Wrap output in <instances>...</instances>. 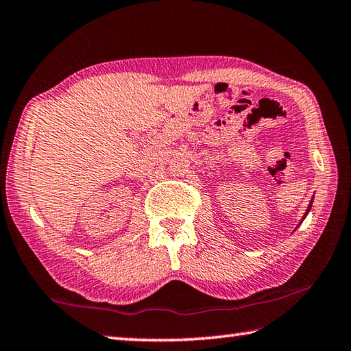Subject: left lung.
Wrapping results in <instances>:
<instances>
[{"instance_id": "left-lung-1", "label": "left lung", "mask_w": 351, "mask_h": 351, "mask_svg": "<svg viewBox=\"0 0 351 351\" xmlns=\"http://www.w3.org/2000/svg\"><path fill=\"white\" fill-rule=\"evenodd\" d=\"M311 206H313V201H311V203H310V204H308V209H306V212H305V215H304V218H302V219H305V217L308 215V212H310V210H311Z\"/></svg>"}]
</instances>
